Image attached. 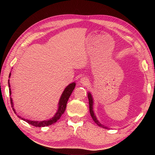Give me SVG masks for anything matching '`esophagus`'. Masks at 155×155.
Here are the masks:
<instances>
[{"label": "esophagus", "instance_id": "34e87169", "mask_svg": "<svg viewBox=\"0 0 155 155\" xmlns=\"http://www.w3.org/2000/svg\"><path fill=\"white\" fill-rule=\"evenodd\" d=\"M80 82L82 83L83 85H87V84L88 83V80L87 77H82L80 78Z\"/></svg>", "mask_w": 155, "mask_h": 155}]
</instances>
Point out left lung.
Instances as JSON below:
<instances>
[{
	"mask_svg": "<svg viewBox=\"0 0 155 155\" xmlns=\"http://www.w3.org/2000/svg\"><path fill=\"white\" fill-rule=\"evenodd\" d=\"M88 101H89V110H90V113H91V117H92L93 120L95 121V123L99 126L100 127H102L103 128H105V129H109L107 128V127H105L103 125H102L99 120L97 119L95 116L94 115V110H93V99H92V95L91 93H88Z\"/></svg>",
	"mask_w": 155,
	"mask_h": 155,
	"instance_id": "obj_1",
	"label": "left lung"
}]
</instances>
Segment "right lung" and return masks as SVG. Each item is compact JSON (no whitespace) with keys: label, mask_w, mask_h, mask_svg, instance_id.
Returning <instances> with one entry per match:
<instances>
[{"label":"right lung","mask_w":155,"mask_h":155,"mask_svg":"<svg viewBox=\"0 0 155 155\" xmlns=\"http://www.w3.org/2000/svg\"><path fill=\"white\" fill-rule=\"evenodd\" d=\"M10 77H11V73H10L9 77L10 78ZM8 84H9V94H10V95H11V88H10L11 86H10V84H9V80H8ZM75 85H76L75 83H71L70 85H68L66 88H65V89L64 90V91H63V94L61 96L60 101H59L58 109V110H57V112L55 114V115L54 116V117H53L51 119L48 120H44V121H41V122H39V121L29 120H28V119L21 118L19 116H18L19 118H21V119H22L23 120L26 121V123H28V124H31L32 126H34L35 127H45V126H50V125H51V124L55 123L61 117V116L64 113V112L65 110V109H66V107H67V102L68 101L69 97L71 95L73 91L74 90ZM10 99H11V105H12V109H13L14 113L16 114L15 109L13 108V102H12V99L11 97L10 98Z\"/></svg>","instance_id":"right-lung-1"}]
</instances>
